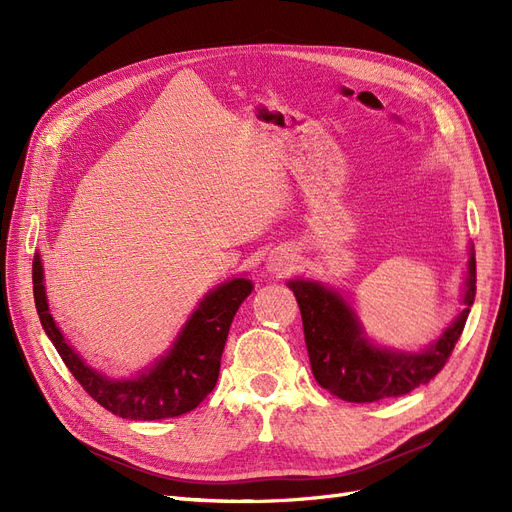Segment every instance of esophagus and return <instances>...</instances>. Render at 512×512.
<instances>
[{"label":"esophagus","instance_id":"1","mask_svg":"<svg viewBox=\"0 0 512 512\" xmlns=\"http://www.w3.org/2000/svg\"><path fill=\"white\" fill-rule=\"evenodd\" d=\"M269 271L273 273H288L294 267V254L292 250H286V247H280L269 256Z\"/></svg>","mask_w":512,"mask_h":512}]
</instances>
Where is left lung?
<instances>
[{"label":"left lung","mask_w":512,"mask_h":512,"mask_svg":"<svg viewBox=\"0 0 512 512\" xmlns=\"http://www.w3.org/2000/svg\"><path fill=\"white\" fill-rule=\"evenodd\" d=\"M288 288L301 309L305 346L316 382L339 399L371 404L410 393L436 378L446 365L474 303L476 260L470 254L459 316L448 324L438 342L421 352H401L371 344L352 307L333 288L309 280H290Z\"/></svg>","instance_id":"1"}]
</instances>
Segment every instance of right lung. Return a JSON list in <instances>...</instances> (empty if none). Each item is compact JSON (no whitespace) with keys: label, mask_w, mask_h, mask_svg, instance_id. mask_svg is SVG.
<instances>
[{"label":"right lung","mask_w":512,"mask_h":512,"mask_svg":"<svg viewBox=\"0 0 512 512\" xmlns=\"http://www.w3.org/2000/svg\"><path fill=\"white\" fill-rule=\"evenodd\" d=\"M32 280L42 329L49 335L61 361L102 408L130 421H160V418L181 416L194 410L213 391L220 376V361L232 318L254 288L245 277L220 284L205 294L177 335L175 344L156 365L141 371L136 378L115 380L89 367L61 335L46 303L40 256L34 258Z\"/></svg>","instance_id":"obj_1"}]
</instances>
